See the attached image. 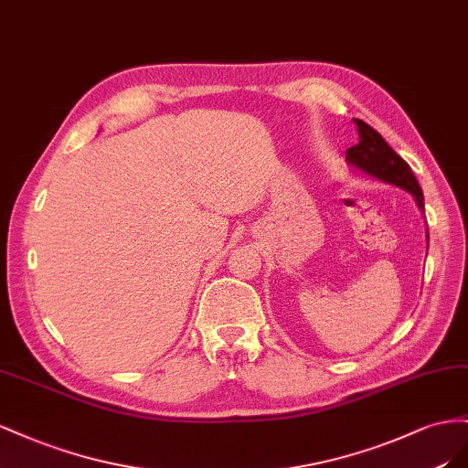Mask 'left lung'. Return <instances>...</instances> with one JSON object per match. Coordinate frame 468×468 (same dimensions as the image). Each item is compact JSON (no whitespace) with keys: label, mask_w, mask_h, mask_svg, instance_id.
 <instances>
[{"label":"left lung","mask_w":468,"mask_h":468,"mask_svg":"<svg viewBox=\"0 0 468 468\" xmlns=\"http://www.w3.org/2000/svg\"><path fill=\"white\" fill-rule=\"evenodd\" d=\"M355 125L358 131V143L346 149V163L372 178L394 184L398 188L410 192L423 211V192L410 165L402 156L396 154L380 133L365 123L363 119H355ZM427 241H430V235H427Z\"/></svg>","instance_id":"1"}]
</instances>
